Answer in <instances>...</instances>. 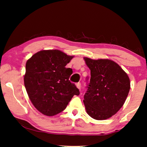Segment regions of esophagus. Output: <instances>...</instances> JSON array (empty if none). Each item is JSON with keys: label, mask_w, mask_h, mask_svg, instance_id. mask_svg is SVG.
<instances>
[{"label": "esophagus", "mask_w": 147, "mask_h": 147, "mask_svg": "<svg viewBox=\"0 0 147 147\" xmlns=\"http://www.w3.org/2000/svg\"><path fill=\"white\" fill-rule=\"evenodd\" d=\"M76 87H77L79 90L81 89V84H80V82H78V83L76 84Z\"/></svg>", "instance_id": "esophagus-1"}]
</instances>
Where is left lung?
Instances as JSON below:
<instances>
[{
	"label": "left lung",
	"mask_w": 147,
	"mask_h": 147,
	"mask_svg": "<svg viewBox=\"0 0 147 147\" xmlns=\"http://www.w3.org/2000/svg\"><path fill=\"white\" fill-rule=\"evenodd\" d=\"M84 59L91 74L84 95L86 112L94 119H108L124 105L130 88L129 77L118 63L110 59Z\"/></svg>",
	"instance_id": "left-lung-1"
}]
</instances>
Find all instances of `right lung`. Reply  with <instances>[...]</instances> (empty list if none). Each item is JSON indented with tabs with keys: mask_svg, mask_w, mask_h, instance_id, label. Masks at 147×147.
Listing matches in <instances>:
<instances>
[{
	"mask_svg": "<svg viewBox=\"0 0 147 147\" xmlns=\"http://www.w3.org/2000/svg\"><path fill=\"white\" fill-rule=\"evenodd\" d=\"M74 57L57 49L41 50L26 63L24 84L32 104L44 115L51 116L65 109L80 94L69 80L72 69L65 66Z\"/></svg>",
	"mask_w": 147,
	"mask_h": 147,
	"instance_id": "1",
	"label": "right lung"
}]
</instances>
